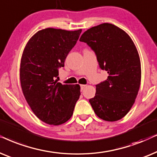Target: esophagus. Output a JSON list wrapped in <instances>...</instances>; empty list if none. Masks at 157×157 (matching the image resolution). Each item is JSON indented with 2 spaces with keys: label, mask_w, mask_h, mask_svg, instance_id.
Here are the masks:
<instances>
[{
  "label": "esophagus",
  "mask_w": 157,
  "mask_h": 157,
  "mask_svg": "<svg viewBox=\"0 0 157 157\" xmlns=\"http://www.w3.org/2000/svg\"><path fill=\"white\" fill-rule=\"evenodd\" d=\"M85 87H86V85H81L80 86V88H81V91L83 90L85 88Z\"/></svg>",
  "instance_id": "34e87169"
}]
</instances>
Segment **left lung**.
<instances>
[{
	"label": "left lung",
	"mask_w": 157,
	"mask_h": 157,
	"mask_svg": "<svg viewBox=\"0 0 157 157\" xmlns=\"http://www.w3.org/2000/svg\"><path fill=\"white\" fill-rule=\"evenodd\" d=\"M80 41L92 48L100 67L108 74L89 100L94 112L104 121L120 120L131 110L141 85V61L134 43L126 31L108 23L87 29Z\"/></svg>",
	"instance_id": "1"
}]
</instances>
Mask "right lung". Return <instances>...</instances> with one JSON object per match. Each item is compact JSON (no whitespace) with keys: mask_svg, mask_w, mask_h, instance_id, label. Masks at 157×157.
Returning <instances> with one entry per match:
<instances>
[{"mask_svg":"<svg viewBox=\"0 0 157 157\" xmlns=\"http://www.w3.org/2000/svg\"><path fill=\"white\" fill-rule=\"evenodd\" d=\"M81 31L42 29L31 37L23 52L20 64L23 94L33 113L47 124L59 126L67 122L80 98V85H62L54 80Z\"/></svg>","mask_w":157,"mask_h":157,"instance_id":"add662e5","label":"right lung"}]
</instances>
